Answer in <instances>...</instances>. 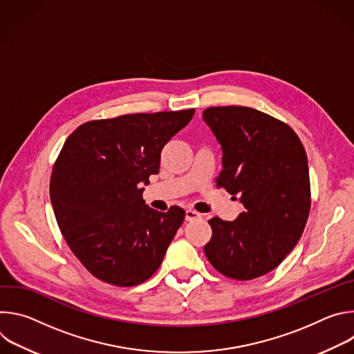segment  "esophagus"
I'll use <instances>...</instances> for the list:
<instances>
[{
  "mask_svg": "<svg viewBox=\"0 0 354 354\" xmlns=\"http://www.w3.org/2000/svg\"><path fill=\"white\" fill-rule=\"evenodd\" d=\"M185 218H186V221H194V220L201 218V214L197 213V212H194V210H192V209H187Z\"/></svg>",
  "mask_w": 354,
  "mask_h": 354,
  "instance_id": "1",
  "label": "esophagus"
}]
</instances>
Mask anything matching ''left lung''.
<instances>
[{
    "label": "left lung",
    "mask_w": 354,
    "mask_h": 354,
    "mask_svg": "<svg viewBox=\"0 0 354 354\" xmlns=\"http://www.w3.org/2000/svg\"><path fill=\"white\" fill-rule=\"evenodd\" d=\"M223 148L217 187L243 205L235 221L213 217L205 254L234 280H252L276 269L295 246L311 209L304 145L284 122L248 106H212L203 112Z\"/></svg>",
    "instance_id": "obj_1"
}]
</instances>
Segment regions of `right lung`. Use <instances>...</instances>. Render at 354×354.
<instances>
[{"mask_svg": "<svg viewBox=\"0 0 354 354\" xmlns=\"http://www.w3.org/2000/svg\"><path fill=\"white\" fill-rule=\"evenodd\" d=\"M193 115L186 109L91 120L66 140L50 200L66 242L96 279L131 287L160 268L185 210L148 207L141 185L160 172L164 145Z\"/></svg>", "mask_w": 354, "mask_h": 354, "instance_id": "obj_1", "label": "right lung"}]
</instances>
